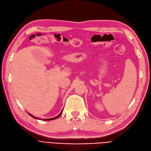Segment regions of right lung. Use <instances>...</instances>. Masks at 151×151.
Instances as JSON below:
<instances>
[{
    "instance_id": "add662e5",
    "label": "right lung",
    "mask_w": 151,
    "mask_h": 151,
    "mask_svg": "<svg viewBox=\"0 0 151 151\" xmlns=\"http://www.w3.org/2000/svg\"><path fill=\"white\" fill-rule=\"evenodd\" d=\"M62 112H63V110L61 111V113L58 115H57L56 116H55V117H53V118H51V119H43L42 120H55V119H58V117H59V116L61 115V114H62ZM28 114L29 115H31L32 118H34V119H37V118H36V117H35V116H34L32 115H31V114H29L28 113Z\"/></svg>"
}]
</instances>
